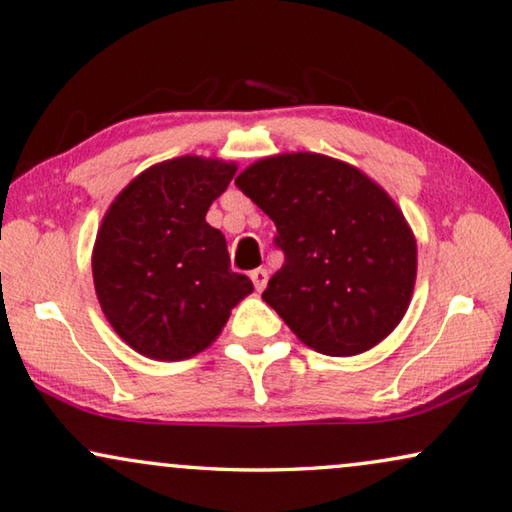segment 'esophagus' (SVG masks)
<instances>
[{
	"label": "esophagus",
	"instance_id": "1",
	"mask_svg": "<svg viewBox=\"0 0 512 512\" xmlns=\"http://www.w3.org/2000/svg\"><path fill=\"white\" fill-rule=\"evenodd\" d=\"M250 280H253L257 291H264L266 282H268V271H266V268H255V271L250 273Z\"/></svg>",
	"mask_w": 512,
	"mask_h": 512
}]
</instances>
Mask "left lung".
I'll use <instances>...</instances> for the list:
<instances>
[{
  "label": "left lung",
  "mask_w": 512,
  "mask_h": 512,
  "mask_svg": "<svg viewBox=\"0 0 512 512\" xmlns=\"http://www.w3.org/2000/svg\"><path fill=\"white\" fill-rule=\"evenodd\" d=\"M235 185L275 221L284 264L262 297L304 345L356 356L394 331L412 300L416 241L374 181L297 152L246 167Z\"/></svg>",
  "instance_id": "obj_1"
}]
</instances>
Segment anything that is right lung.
Listing matches in <instances>:
<instances>
[{"mask_svg": "<svg viewBox=\"0 0 512 512\" xmlns=\"http://www.w3.org/2000/svg\"><path fill=\"white\" fill-rule=\"evenodd\" d=\"M221 161L181 156L150 167L111 203L96 237L102 311L129 347L156 360L206 349L253 282L230 271L226 239L206 212L235 176Z\"/></svg>", "mask_w": 512, "mask_h": 512, "instance_id": "add662e5", "label": "right lung"}]
</instances>
